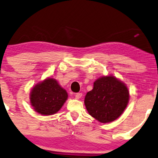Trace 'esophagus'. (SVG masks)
I'll return each mask as SVG.
<instances>
[{"instance_id":"obj_1","label":"esophagus","mask_w":158,"mask_h":158,"mask_svg":"<svg viewBox=\"0 0 158 158\" xmlns=\"http://www.w3.org/2000/svg\"><path fill=\"white\" fill-rule=\"evenodd\" d=\"M81 95H82V94L81 93H76V95H75V98L77 99H79V98H81Z\"/></svg>"}]
</instances>
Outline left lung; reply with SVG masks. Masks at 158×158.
<instances>
[{"label":"left lung","instance_id":"1","mask_svg":"<svg viewBox=\"0 0 158 158\" xmlns=\"http://www.w3.org/2000/svg\"><path fill=\"white\" fill-rule=\"evenodd\" d=\"M128 100V89L125 84L109 76L94 82L93 89L86 95L85 104L92 117L106 123L118 118L126 108Z\"/></svg>","mask_w":158,"mask_h":158}]
</instances>
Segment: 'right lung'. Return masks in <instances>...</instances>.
Segmentation results:
<instances>
[{"instance_id": "obj_1", "label": "right lung", "mask_w": 158, "mask_h": 158, "mask_svg": "<svg viewBox=\"0 0 158 158\" xmlns=\"http://www.w3.org/2000/svg\"><path fill=\"white\" fill-rule=\"evenodd\" d=\"M68 98L67 92L54 79H47L32 89L31 103L37 112L43 115L57 113Z\"/></svg>"}]
</instances>
